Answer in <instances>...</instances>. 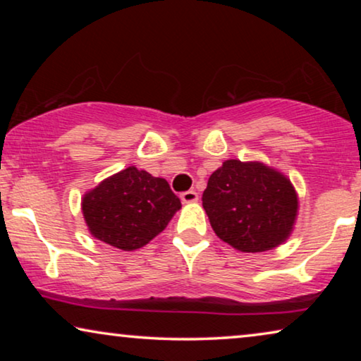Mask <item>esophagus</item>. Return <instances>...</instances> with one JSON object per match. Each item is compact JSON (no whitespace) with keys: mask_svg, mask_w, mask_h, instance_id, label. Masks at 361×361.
I'll list each match as a JSON object with an SVG mask.
<instances>
[{"mask_svg":"<svg viewBox=\"0 0 361 361\" xmlns=\"http://www.w3.org/2000/svg\"><path fill=\"white\" fill-rule=\"evenodd\" d=\"M180 199L184 204H192V202L199 200V194H197L195 190H187V192H182Z\"/></svg>","mask_w":361,"mask_h":361,"instance_id":"34e87169","label":"esophagus"}]
</instances>
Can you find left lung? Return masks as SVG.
<instances>
[{
	"label": "left lung",
	"instance_id": "obj_1",
	"mask_svg": "<svg viewBox=\"0 0 361 361\" xmlns=\"http://www.w3.org/2000/svg\"><path fill=\"white\" fill-rule=\"evenodd\" d=\"M202 205L220 240L259 253L283 243L298 215V195L289 179L261 162L225 161L210 176Z\"/></svg>",
	"mask_w": 361,
	"mask_h": 361
}]
</instances>
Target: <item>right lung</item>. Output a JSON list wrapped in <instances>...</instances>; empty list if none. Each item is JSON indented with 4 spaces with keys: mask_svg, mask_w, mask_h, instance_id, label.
<instances>
[{
    "mask_svg": "<svg viewBox=\"0 0 361 361\" xmlns=\"http://www.w3.org/2000/svg\"><path fill=\"white\" fill-rule=\"evenodd\" d=\"M179 209L167 180L135 166L108 177L82 200L90 233L123 251L149 243Z\"/></svg>",
    "mask_w": 361,
    "mask_h": 361,
    "instance_id": "right-lung-1",
    "label": "right lung"
}]
</instances>
